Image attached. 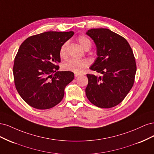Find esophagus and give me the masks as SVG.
Instances as JSON below:
<instances>
[{"label": "esophagus", "instance_id": "1", "mask_svg": "<svg viewBox=\"0 0 154 154\" xmlns=\"http://www.w3.org/2000/svg\"><path fill=\"white\" fill-rule=\"evenodd\" d=\"M80 76V74H74V77H75V78L79 77Z\"/></svg>", "mask_w": 154, "mask_h": 154}]
</instances>
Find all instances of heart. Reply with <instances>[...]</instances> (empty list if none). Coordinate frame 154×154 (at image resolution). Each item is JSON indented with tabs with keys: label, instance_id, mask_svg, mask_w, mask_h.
<instances>
[{
	"label": "heart",
	"instance_id": "obj_1",
	"mask_svg": "<svg viewBox=\"0 0 154 154\" xmlns=\"http://www.w3.org/2000/svg\"><path fill=\"white\" fill-rule=\"evenodd\" d=\"M78 43L85 50L87 51L91 49L92 42L91 40L87 36H80L78 38ZM67 43H64L60 48V56L62 58H66L67 56ZM90 65L89 60L87 59H69L62 64V69L65 71H71L76 74H80Z\"/></svg>",
	"mask_w": 154,
	"mask_h": 154
}]
</instances>
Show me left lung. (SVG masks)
I'll return each mask as SVG.
<instances>
[{"instance_id": "obj_1", "label": "left lung", "mask_w": 154, "mask_h": 154, "mask_svg": "<svg viewBox=\"0 0 154 154\" xmlns=\"http://www.w3.org/2000/svg\"><path fill=\"white\" fill-rule=\"evenodd\" d=\"M86 34L94 40L97 49V57L90 69L103 74L99 77L87 74L86 96L100 108L114 107L134 85L137 68L133 51L127 40L109 29H91Z\"/></svg>"}]
</instances>
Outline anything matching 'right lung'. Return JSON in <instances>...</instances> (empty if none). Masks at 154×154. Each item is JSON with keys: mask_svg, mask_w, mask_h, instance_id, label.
I'll use <instances>...</instances> for the list:
<instances>
[{"mask_svg": "<svg viewBox=\"0 0 154 154\" xmlns=\"http://www.w3.org/2000/svg\"><path fill=\"white\" fill-rule=\"evenodd\" d=\"M73 31H48L31 36L18 49L13 69L15 87L25 102L37 109H49L58 104L64 89L74 74L58 71L60 49Z\"/></svg>", "mask_w": 154, "mask_h": 154, "instance_id": "1", "label": "right lung"}]
</instances>
